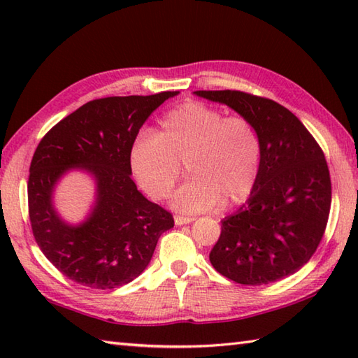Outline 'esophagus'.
Here are the masks:
<instances>
[{"instance_id":"34e87169","label":"esophagus","mask_w":358,"mask_h":358,"mask_svg":"<svg viewBox=\"0 0 358 358\" xmlns=\"http://www.w3.org/2000/svg\"><path fill=\"white\" fill-rule=\"evenodd\" d=\"M194 217H185V215H177L175 217V224L177 226H183V224H189L194 222Z\"/></svg>"}]
</instances>
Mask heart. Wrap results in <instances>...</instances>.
<instances>
[{
  "label": "heart",
  "instance_id": "heart-1",
  "mask_svg": "<svg viewBox=\"0 0 358 358\" xmlns=\"http://www.w3.org/2000/svg\"><path fill=\"white\" fill-rule=\"evenodd\" d=\"M191 180L172 199L186 214L245 203L258 183L262 140L243 117H224L206 104L189 101L159 120V131L143 132L131 148V166L141 189L164 200L183 175Z\"/></svg>",
  "mask_w": 358,
  "mask_h": 358
}]
</instances>
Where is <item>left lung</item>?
<instances>
[{
	"label": "left lung",
	"instance_id": "obj_1",
	"mask_svg": "<svg viewBox=\"0 0 358 358\" xmlns=\"http://www.w3.org/2000/svg\"><path fill=\"white\" fill-rule=\"evenodd\" d=\"M249 120L262 140L255 191L232 215L209 260L240 285H269L305 266L320 245L331 209V178L323 152L283 106L238 90H196Z\"/></svg>",
	"mask_w": 358,
	"mask_h": 358
}]
</instances>
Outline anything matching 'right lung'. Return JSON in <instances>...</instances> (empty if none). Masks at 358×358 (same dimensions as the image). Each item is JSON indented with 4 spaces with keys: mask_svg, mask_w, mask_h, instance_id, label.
<instances>
[{
    "mask_svg": "<svg viewBox=\"0 0 358 358\" xmlns=\"http://www.w3.org/2000/svg\"><path fill=\"white\" fill-rule=\"evenodd\" d=\"M180 92L109 96L89 101L45 134L30 163L29 215L45 258L67 278L92 289L131 283L148 268L169 212L149 201L131 178V148L144 121ZM94 181V203L80 224L55 208L67 173Z\"/></svg>",
    "mask_w": 358,
    "mask_h": 358,
    "instance_id": "right-lung-1",
    "label": "right lung"
}]
</instances>
